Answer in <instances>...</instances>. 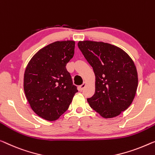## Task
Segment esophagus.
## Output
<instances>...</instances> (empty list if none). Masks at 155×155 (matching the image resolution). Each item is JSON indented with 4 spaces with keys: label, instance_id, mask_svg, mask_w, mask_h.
Listing matches in <instances>:
<instances>
[{
    "label": "esophagus",
    "instance_id": "esophagus-1",
    "mask_svg": "<svg viewBox=\"0 0 155 155\" xmlns=\"http://www.w3.org/2000/svg\"><path fill=\"white\" fill-rule=\"evenodd\" d=\"M85 85H86V84H85V82H84V84H83L82 85H81L80 86H79V91H82L83 90H84V88H85Z\"/></svg>",
    "mask_w": 155,
    "mask_h": 155
}]
</instances>
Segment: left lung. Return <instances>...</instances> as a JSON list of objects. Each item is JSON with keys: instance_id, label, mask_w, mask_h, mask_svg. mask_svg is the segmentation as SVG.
Here are the masks:
<instances>
[{"instance_id": "1", "label": "left lung", "mask_w": 155, "mask_h": 155, "mask_svg": "<svg viewBox=\"0 0 155 155\" xmlns=\"http://www.w3.org/2000/svg\"><path fill=\"white\" fill-rule=\"evenodd\" d=\"M78 47L95 75V92L87 102L104 118L117 116L131 105L137 92L134 63L125 51L110 44L85 40L78 41Z\"/></svg>"}]
</instances>
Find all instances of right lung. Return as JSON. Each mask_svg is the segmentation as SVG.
Returning a JSON list of instances; mask_svg holds the SVG:
<instances>
[{
    "label": "right lung",
    "instance_id": "obj_1",
    "mask_svg": "<svg viewBox=\"0 0 155 155\" xmlns=\"http://www.w3.org/2000/svg\"><path fill=\"white\" fill-rule=\"evenodd\" d=\"M75 41H58L38 51L29 61L24 89L35 114L48 121L56 120L68 109L77 87L66 69L74 54Z\"/></svg>",
    "mask_w": 155,
    "mask_h": 155
}]
</instances>
